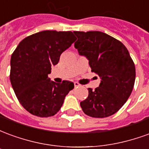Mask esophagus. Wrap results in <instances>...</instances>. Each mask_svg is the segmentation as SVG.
I'll return each instance as SVG.
<instances>
[{"label":"esophagus","mask_w":149,"mask_h":149,"mask_svg":"<svg viewBox=\"0 0 149 149\" xmlns=\"http://www.w3.org/2000/svg\"><path fill=\"white\" fill-rule=\"evenodd\" d=\"M74 86L76 88H77L79 87V86H81V85H80V84H79L78 82H74Z\"/></svg>","instance_id":"esophagus-1"}]
</instances>
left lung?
<instances>
[{"label": "left lung", "mask_w": 149, "mask_h": 149, "mask_svg": "<svg viewBox=\"0 0 149 149\" xmlns=\"http://www.w3.org/2000/svg\"><path fill=\"white\" fill-rule=\"evenodd\" d=\"M74 46L86 56L92 72L101 79L99 87L81 102L86 115L104 118L113 115L127 101L133 89L136 68L128 49L120 40L99 31H74Z\"/></svg>", "instance_id": "1"}]
</instances>
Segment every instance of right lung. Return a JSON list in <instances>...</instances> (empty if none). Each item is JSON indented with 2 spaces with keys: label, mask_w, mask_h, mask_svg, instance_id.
Wrapping results in <instances>:
<instances>
[{
  "label": "right lung",
  "mask_w": 149,
  "mask_h": 149,
  "mask_svg": "<svg viewBox=\"0 0 149 149\" xmlns=\"http://www.w3.org/2000/svg\"><path fill=\"white\" fill-rule=\"evenodd\" d=\"M76 40L71 31L45 30L22 40L12 54L10 81L19 102L28 112L40 117L56 114L74 84L50 81L52 65Z\"/></svg>",
  "instance_id": "obj_1"
}]
</instances>
